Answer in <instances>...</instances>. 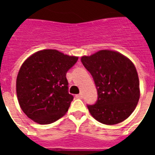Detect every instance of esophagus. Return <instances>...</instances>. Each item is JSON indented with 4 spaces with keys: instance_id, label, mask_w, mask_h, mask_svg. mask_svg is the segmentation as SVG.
Returning a JSON list of instances; mask_svg holds the SVG:
<instances>
[{
    "instance_id": "1",
    "label": "esophagus",
    "mask_w": 155,
    "mask_h": 155,
    "mask_svg": "<svg viewBox=\"0 0 155 155\" xmlns=\"http://www.w3.org/2000/svg\"><path fill=\"white\" fill-rule=\"evenodd\" d=\"M75 97L76 98H78V99H82V98H83V94H76V95H75Z\"/></svg>"
}]
</instances>
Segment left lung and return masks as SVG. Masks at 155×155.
I'll return each mask as SVG.
<instances>
[{
	"mask_svg": "<svg viewBox=\"0 0 155 155\" xmlns=\"http://www.w3.org/2000/svg\"><path fill=\"white\" fill-rule=\"evenodd\" d=\"M81 62L93 77L98 100L87 107L94 119L104 124H116L133 113L140 100V81L135 66L119 52L103 50Z\"/></svg>",
	"mask_w": 155,
	"mask_h": 155,
	"instance_id": "8db88e82",
	"label": "left lung"
}]
</instances>
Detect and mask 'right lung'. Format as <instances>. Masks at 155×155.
Instances as JSON below:
<instances>
[{"label": "right lung", "instance_id": "1", "mask_svg": "<svg viewBox=\"0 0 155 155\" xmlns=\"http://www.w3.org/2000/svg\"><path fill=\"white\" fill-rule=\"evenodd\" d=\"M77 61L56 50L40 51L25 60L16 78V94L30 119L46 124L64 116L74 99L66 73Z\"/></svg>", "mask_w": 155, "mask_h": 155}]
</instances>
